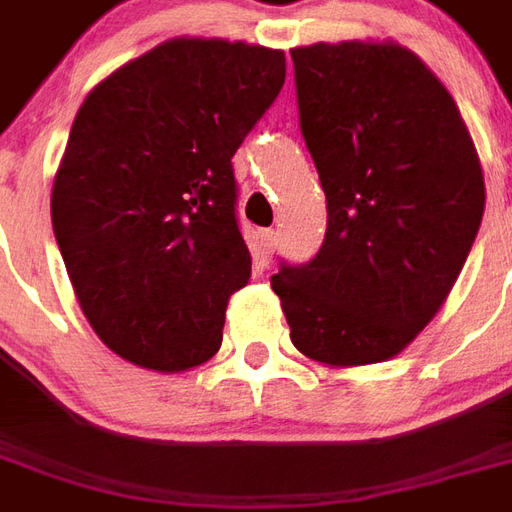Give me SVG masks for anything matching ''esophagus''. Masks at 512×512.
<instances>
[{"label": "esophagus", "instance_id": "34e87169", "mask_svg": "<svg viewBox=\"0 0 512 512\" xmlns=\"http://www.w3.org/2000/svg\"><path fill=\"white\" fill-rule=\"evenodd\" d=\"M274 249H277V233L274 230H263L260 233V263H268L271 255H274Z\"/></svg>", "mask_w": 512, "mask_h": 512}]
</instances>
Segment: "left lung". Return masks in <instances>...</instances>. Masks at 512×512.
I'll return each instance as SVG.
<instances>
[{"label": "left lung", "mask_w": 512, "mask_h": 512, "mask_svg": "<svg viewBox=\"0 0 512 512\" xmlns=\"http://www.w3.org/2000/svg\"><path fill=\"white\" fill-rule=\"evenodd\" d=\"M323 194L318 255L279 263L290 340L323 365L400 354L439 312L483 222L480 158L447 87L395 43L290 51Z\"/></svg>", "instance_id": "8db88e82"}]
</instances>
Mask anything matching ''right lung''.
I'll return each mask as SVG.
<instances>
[{"label": "right lung", "instance_id": "right-lung-1", "mask_svg": "<svg viewBox=\"0 0 512 512\" xmlns=\"http://www.w3.org/2000/svg\"><path fill=\"white\" fill-rule=\"evenodd\" d=\"M285 54L178 38L84 98L51 224L95 334L161 373L208 362L252 274L233 156L277 101Z\"/></svg>", "mask_w": 512, "mask_h": 512}]
</instances>
